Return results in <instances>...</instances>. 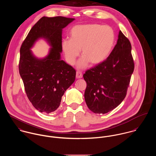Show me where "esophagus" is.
Segmentation results:
<instances>
[{
	"label": "esophagus",
	"mask_w": 156,
	"mask_h": 156,
	"mask_svg": "<svg viewBox=\"0 0 156 156\" xmlns=\"http://www.w3.org/2000/svg\"><path fill=\"white\" fill-rule=\"evenodd\" d=\"M83 76L82 73L80 71H77L76 72V78L77 79H80Z\"/></svg>",
	"instance_id": "1"
}]
</instances>
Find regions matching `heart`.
<instances>
[{"mask_svg":"<svg viewBox=\"0 0 156 156\" xmlns=\"http://www.w3.org/2000/svg\"><path fill=\"white\" fill-rule=\"evenodd\" d=\"M115 38L114 31L109 26L97 23L79 24L70 30V39L62 40L61 47L70 65L75 63L81 50L83 57L77 67L83 69L89 62L98 65L104 62L111 52Z\"/></svg>","mask_w":156,"mask_h":156,"instance_id":"obj_1","label":"heart"}]
</instances>
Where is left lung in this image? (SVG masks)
Returning a JSON list of instances; mask_svg holds the SVG:
<instances>
[{"label": "left lung", "instance_id": "obj_1", "mask_svg": "<svg viewBox=\"0 0 156 156\" xmlns=\"http://www.w3.org/2000/svg\"><path fill=\"white\" fill-rule=\"evenodd\" d=\"M134 68L132 45L120 30L109 57L83 74L87 82L85 102L95 113H106L116 108L126 96Z\"/></svg>", "mask_w": 156, "mask_h": 156}]
</instances>
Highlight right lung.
<instances>
[{"label":"right lung","instance_id":"add662e5","mask_svg":"<svg viewBox=\"0 0 156 156\" xmlns=\"http://www.w3.org/2000/svg\"><path fill=\"white\" fill-rule=\"evenodd\" d=\"M74 20L62 16L43 17L32 27L21 46L20 75L29 101L41 112L56 111L65 91L75 80L76 70L61 59L62 29ZM40 38H44L51 47L42 59L35 57L30 50Z\"/></svg>","mask_w":156,"mask_h":156}]
</instances>
